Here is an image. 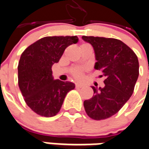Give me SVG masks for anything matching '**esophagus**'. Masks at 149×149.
I'll return each instance as SVG.
<instances>
[{"label": "esophagus", "mask_w": 149, "mask_h": 149, "mask_svg": "<svg viewBox=\"0 0 149 149\" xmlns=\"http://www.w3.org/2000/svg\"><path fill=\"white\" fill-rule=\"evenodd\" d=\"M83 86H84V85L82 84V83H79V82L76 83V87H77V88H82Z\"/></svg>", "instance_id": "esophagus-1"}]
</instances>
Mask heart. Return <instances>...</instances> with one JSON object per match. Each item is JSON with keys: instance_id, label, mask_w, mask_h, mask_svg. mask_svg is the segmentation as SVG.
Wrapping results in <instances>:
<instances>
[{"instance_id": "obj_1", "label": "heart", "mask_w": 149, "mask_h": 149, "mask_svg": "<svg viewBox=\"0 0 149 149\" xmlns=\"http://www.w3.org/2000/svg\"><path fill=\"white\" fill-rule=\"evenodd\" d=\"M73 75H74L75 77H76V78H77V79H80L81 77H82V76L81 71L79 70H75L74 72H73Z\"/></svg>"}]
</instances>
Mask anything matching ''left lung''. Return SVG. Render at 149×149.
<instances>
[{"label": "left lung", "mask_w": 149, "mask_h": 149, "mask_svg": "<svg viewBox=\"0 0 149 149\" xmlns=\"http://www.w3.org/2000/svg\"><path fill=\"white\" fill-rule=\"evenodd\" d=\"M94 48V68L105 77L104 86H92L94 95L83 103L86 113L100 120L117 113L133 93L139 77V61L130 47L116 38L82 36Z\"/></svg>", "instance_id": "left-lung-1"}]
</instances>
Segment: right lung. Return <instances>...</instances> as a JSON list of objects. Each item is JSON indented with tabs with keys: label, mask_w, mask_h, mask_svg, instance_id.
Here are the masks:
<instances>
[{
	"label": "right lung",
	"mask_w": 149,
	"mask_h": 149,
	"mask_svg": "<svg viewBox=\"0 0 149 149\" xmlns=\"http://www.w3.org/2000/svg\"><path fill=\"white\" fill-rule=\"evenodd\" d=\"M77 36H47L29 46L18 64V84L26 104L42 117L55 116L67 92L74 89L71 82L54 80L51 67L58 63L65 49L77 44Z\"/></svg>",
	"instance_id": "right-lung-1"
}]
</instances>
